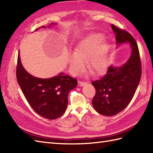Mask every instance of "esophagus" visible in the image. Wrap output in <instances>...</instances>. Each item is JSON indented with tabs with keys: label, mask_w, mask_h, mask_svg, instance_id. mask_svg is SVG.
I'll list each match as a JSON object with an SVG mask.
<instances>
[{
	"label": "esophagus",
	"mask_w": 153,
	"mask_h": 153,
	"mask_svg": "<svg viewBox=\"0 0 153 153\" xmlns=\"http://www.w3.org/2000/svg\"><path fill=\"white\" fill-rule=\"evenodd\" d=\"M87 83L85 82H82V81H78V85L79 86H83L84 85H85Z\"/></svg>",
	"instance_id": "34e87169"
}]
</instances>
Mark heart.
Segmentation results:
<instances>
[{
  "label": "heart",
  "mask_w": 153,
  "mask_h": 153,
  "mask_svg": "<svg viewBox=\"0 0 153 153\" xmlns=\"http://www.w3.org/2000/svg\"><path fill=\"white\" fill-rule=\"evenodd\" d=\"M104 36L100 33L91 34L85 37L77 45L74 54L69 59L71 70L74 74L82 72L85 70V63L89 70L96 75L105 74L108 68V47L101 43Z\"/></svg>",
  "instance_id": "b5f03b06"
}]
</instances>
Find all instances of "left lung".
I'll list each match as a JSON object with an SVG mask.
<instances>
[{
	"instance_id": "obj_1",
	"label": "left lung",
	"mask_w": 153,
	"mask_h": 153,
	"mask_svg": "<svg viewBox=\"0 0 153 153\" xmlns=\"http://www.w3.org/2000/svg\"><path fill=\"white\" fill-rule=\"evenodd\" d=\"M117 43H130L132 53L128 62L121 67H108L102 78L93 81L96 91L92 100L97 112L114 116L129 105L134 97L141 77V62L137 44L128 31L111 25Z\"/></svg>"
}]
</instances>
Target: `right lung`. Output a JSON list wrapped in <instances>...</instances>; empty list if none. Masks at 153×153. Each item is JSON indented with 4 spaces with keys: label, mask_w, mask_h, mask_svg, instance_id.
I'll return each instance as SVG.
<instances>
[{
    "label": "right lung",
    "mask_w": 153,
    "mask_h": 153,
    "mask_svg": "<svg viewBox=\"0 0 153 153\" xmlns=\"http://www.w3.org/2000/svg\"><path fill=\"white\" fill-rule=\"evenodd\" d=\"M16 78L31 108L39 115L48 120L56 119L63 114L68 105V94L77 85L76 78L63 73L49 79L32 76L23 68L19 54Z\"/></svg>",
    "instance_id": "obj_1"
}]
</instances>
